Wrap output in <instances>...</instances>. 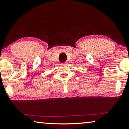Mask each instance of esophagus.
Wrapping results in <instances>:
<instances>
[{"instance_id":"esophagus-1","label":"esophagus","mask_w":129,"mask_h":129,"mask_svg":"<svg viewBox=\"0 0 129 129\" xmlns=\"http://www.w3.org/2000/svg\"><path fill=\"white\" fill-rule=\"evenodd\" d=\"M62 65H66V63L64 62V63H62Z\"/></svg>"}]
</instances>
